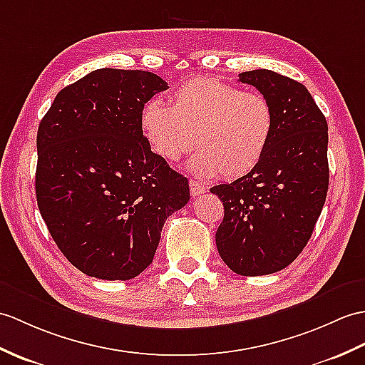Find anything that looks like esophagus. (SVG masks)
I'll return each instance as SVG.
<instances>
[{"label":"esophagus","instance_id":"obj_1","mask_svg":"<svg viewBox=\"0 0 365 365\" xmlns=\"http://www.w3.org/2000/svg\"><path fill=\"white\" fill-rule=\"evenodd\" d=\"M205 190L207 188L202 183H199L196 180H190V191H191V196L192 197H196V196H199V194L205 192Z\"/></svg>","mask_w":365,"mask_h":365}]
</instances>
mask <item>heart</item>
<instances>
[{"label": "heart", "instance_id": "heart-1", "mask_svg": "<svg viewBox=\"0 0 365 365\" xmlns=\"http://www.w3.org/2000/svg\"><path fill=\"white\" fill-rule=\"evenodd\" d=\"M141 130L152 152L177 163L194 148L190 168L202 175L236 180L255 169L275 132L274 107L259 93H249L213 78H194L177 87L169 106L148 101Z\"/></svg>", "mask_w": 365, "mask_h": 365}]
</instances>
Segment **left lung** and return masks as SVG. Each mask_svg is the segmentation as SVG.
Segmentation results:
<instances>
[{
  "instance_id": "obj_1",
  "label": "left lung",
  "mask_w": 365,
  "mask_h": 365,
  "mask_svg": "<svg viewBox=\"0 0 365 365\" xmlns=\"http://www.w3.org/2000/svg\"><path fill=\"white\" fill-rule=\"evenodd\" d=\"M274 107L275 132L259 165L210 191L224 203L217 252L233 272L289 266L308 244L327 199L328 124L303 83L270 70L240 74Z\"/></svg>"
}]
</instances>
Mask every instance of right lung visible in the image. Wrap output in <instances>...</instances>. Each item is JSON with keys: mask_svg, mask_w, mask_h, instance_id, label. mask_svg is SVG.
<instances>
[{"mask_svg": "<svg viewBox=\"0 0 365 365\" xmlns=\"http://www.w3.org/2000/svg\"><path fill=\"white\" fill-rule=\"evenodd\" d=\"M160 76L101 68L57 93L37 132L36 194L61 252L88 277L130 279L154 259L188 180L150 150L143 106Z\"/></svg>", "mask_w": 365, "mask_h": 365, "instance_id": "obj_1", "label": "right lung"}]
</instances>
